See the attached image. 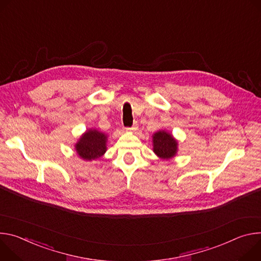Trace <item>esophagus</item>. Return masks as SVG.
Returning <instances> with one entry per match:
<instances>
[{"label": "esophagus", "instance_id": "34e87169", "mask_svg": "<svg viewBox=\"0 0 261 261\" xmlns=\"http://www.w3.org/2000/svg\"><path fill=\"white\" fill-rule=\"evenodd\" d=\"M138 129V122H134L132 127H126V130H130V132H136Z\"/></svg>", "mask_w": 261, "mask_h": 261}]
</instances>
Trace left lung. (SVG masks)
<instances>
[{
    "mask_svg": "<svg viewBox=\"0 0 261 261\" xmlns=\"http://www.w3.org/2000/svg\"><path fill=\"white\" fill-rule=\"evenodd\" d=\"M177 149V142L166 132H158L153 135V151L162 159L168 160L174 156Z\"/></svg>",
    "mask_w": 261,
    "mask_h": 261,
    "instance_id": "1",
    "label": "left lung"
}]
</instances>
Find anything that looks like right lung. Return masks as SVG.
<instances>
[{"label":"right lung","mask_w":261,"mask_h":261,"mask_svg":"<svg viewBox=\"0 0 261 261\" xmlns=\"http://www.w3.org/2000/svg\"><path fill=\"white\" fill-rule=\"evenodd\" d=\"M107 137L95 129L87 132L75 145L76 152L84 160H95L100 158L107 150Z\"/></svg>","instance_id":"1"}]
</instances>
